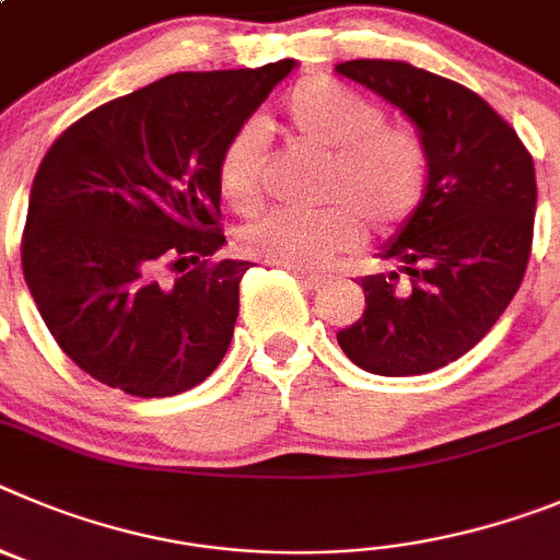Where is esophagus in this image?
<instances>
[{
	"instance_id": "obj_1",
	"label": "esophagus",
	"mask_w": 560,
	"mask_h": 560,
	"mask_svg": "<svg viewBox=\"0 0 560 560\" xmlns=\"http://www.w3.org/2000/svg\"><path fill=\"white\" fill-rule=\"evenodd\" d=\"M295 279H299L304 287H310V290H317V287H324L326 281H329V279H326V276L306 273V270H295Z\"/></svg>"
}]
</instances>
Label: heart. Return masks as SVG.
I'll return each instance as SVG.
<instances>
[{
    "instance_id": "obj_1",
    "label": "heart",
    "mask_w": 560,
    "mask_h": 560,
    "mask_svg": "<svg viewBox=\"0 0 560 560\" xmlns=\"http://www.w3.org/2000/svg\"><path fill=\"white\" fill-rule=\"evenodd\" d=\"M281 117L299 139L331 153L320 186V200L331 206L265 211L236 234L245 256L295 270L324 268L335 256L360 248L365 223L376 234H393L424 206L432 180L430 144L412 125L385 122L382 103L315 74L287 94ZM261 178L265 133L256 122H245L218 159L225 203L256 209Z\"/></svg>"
}]
</instances>
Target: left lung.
Returning a JSON list of instances; mask_svg holds the SVG:
<instances>
[{"mask_svg": "<svg viewBox=\"0 0 560 560\" xmlns=\"http://www.w3.org/2000/svg\"><path fill=\"white\" fill-rule=\"evenodd\" d=\"M337 72L399 105L432 153L424 206L360 279L365 312L337 331L354 365L382 376L430 374L475 349L525 279L536 170L516 130L466 85L405 60H346Z\"/></svg>", "mask_w": 560, "mask_h": 560, "instance_id": "8db88e82", "label": "left lung"}]
</instances>
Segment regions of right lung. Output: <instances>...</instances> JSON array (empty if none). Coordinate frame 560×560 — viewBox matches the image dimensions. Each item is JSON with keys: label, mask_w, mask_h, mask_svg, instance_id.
Returning a JSON list of instances; mask_svg holds the SVG:
<instances>
[{"label": "right lung", "mask_w": 560, "mask_h": 560, "mask_svg": "<svg viewBox=\"0 0 560 560\" xmlns=\"http://www.w3.org/2000/svg\"><path fill=\"white\" fill-rule=\"evenodd\" d=\"M292 67L167 74L89 110L47 150L22 270L80 371L161 399L220 365L250 261H211L225 243L218 159Z\"/></svg>", "instance_id": "add662e5"}]
</instances>
